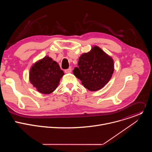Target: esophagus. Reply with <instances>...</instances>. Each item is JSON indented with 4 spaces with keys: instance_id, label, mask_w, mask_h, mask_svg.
I'll list each match as a JSON object with an SVG mask.
<instances>
[{
    "instance_id": "esophagus-1",
    "label": "esophagus",
    "mask_w": 152,
    "mask_h": 152,
    "mask_svg": "<svg viewBox=\"0 0 152 152\" xmlns=\"http://www.w3.org/2000/svg\"><path fill=\"white\" fill-rule=\"evenodd\" d=\"M71 72H72V69H70V68L65 70V73H70Z\"/></svg>"
}]
</instances>
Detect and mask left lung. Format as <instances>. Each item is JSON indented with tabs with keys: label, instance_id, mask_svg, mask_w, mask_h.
Returning a JSON list of instances; mask_svg holds the SVG:
<instances>
[{
	"label": "left lung",
	"instance_id": "left-lung-1",
	"mask_svg": "<svg viewBox=\"0 0 152 152\" xmlns=\"http://www.w3.org/2000/svg\"><path fill=\"white\" fill-rule=\"evenodd\" d=\"M79 67L74 75L82 81L84 87L91 91L100 90L111 79L114 71V60L97 46L79 58Z\"/></svg>",
	"mask_w": 152,
	"mask_h": 152
}]
</instances>
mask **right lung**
<instances>
[{
  "mask_svg": "<svg viewBox=\"0 0 152 152\" xmlns=\"http://www.w3.org/2000/svg\"><path fill=\"white\" fill-rule=\"evenodd\" d=\"M64 73L59 64L46 56L35 62L29 71V80L39 93L49 94L58 87Z\"/></svg>",
  "mask_w": 152,
  "mask_h": 152,
  "instance_id": "1",
  "label": "right lung"
}]
</instances>
